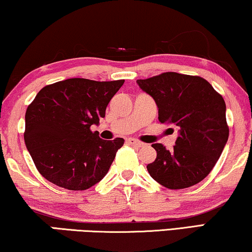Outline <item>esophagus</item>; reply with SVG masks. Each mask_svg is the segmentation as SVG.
Wrapping results in <instances>:
<instances>
[{"label":"esophagus","instance_id":"1","mask_svg":"<svg viewBox=\"0 0 252 252\" xmlns=\"http://www.w3.org/2000/svg\"><path fill=\"white\" fill-rule=\"evenodd\" d=\"M127 143H129L130 145H132V146H134V147H143L145 145L144 143H141V141H139V140L133 139V138H129V139H127Z\"/></svg>","mask_w":252,"mask_h":252}]
</instances>
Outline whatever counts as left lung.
I'll list each match as a JSON object with an SVG mask.
<instances>
[{"mask_svg": "<svg viewBox=\"0 0 252 252\" xmlns=\"http://www.w3.org/2000/svg\"><path fill=\"white\" fill-rule=\"evenodd\" d=\"M137 83L157 102L158 121L179 129L171 150L152 145L158 155L147 165L151 177L170 189L200 183L214 169L228 139L224 98L203 77L175 72Z\"/></svg>", "mask_w": 252, "mask_h": 252, "instance_id": "obj_1", "label": "left lung"}]
</instances>
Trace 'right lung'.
Instances as JSON below:
<instances>
[{
	"mask_svg": "<svg viewBox=\"0 0 252 252\" xmlns=\"http://www.w3.org/2000/svg\"><path fill=\"white\" fill-rule=\"evenodd\" d=\"M125 80L68 79L42 88L28 105L24 139L38 172L69 190H84L108 172L125 139L91 131Z\"/></svg>",
	"mask_w": 252,
	"mask_h": 252,
	"instance_id": "add662e5",
	"label": "right lung"
}]
</instances>
